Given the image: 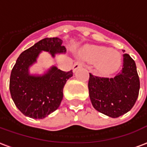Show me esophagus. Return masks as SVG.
Masks as SVG:
<instances>
[{
	"instance_id": "esophagus-1",
	"label": "esophagus",
	"mask_w": 147,
	"mask_h": 147,
	"mask_svg": "<svg viewBox=\"0 0 147 147\" xmlns=\"http://www.w3.org/2000/svg\"><path fill=\"white\" fill-rule=\"evenodd\" d=\"M81 67H82V63L80 62V61H76L73 65V71H76L77 69L81 68Z\"/></svg>"
}]
</instances>
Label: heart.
<instances>
[{"instance_id": "b5f03b06", "label": "heart", "mask_w": 147, "mask_h": 147, "mask_svg": "<svg viewBox=\"0 0 147 147\" xmlns=\"http://www.w3.org/2000/svg\"><path fill=\"white\" fill-rule=\"evenodd\" d=\"M81 55L89 62L98 61L97 68L103 73H111L120 66V56L107 47L88 45L81 51Z\"/></svg>"}]
</instances>
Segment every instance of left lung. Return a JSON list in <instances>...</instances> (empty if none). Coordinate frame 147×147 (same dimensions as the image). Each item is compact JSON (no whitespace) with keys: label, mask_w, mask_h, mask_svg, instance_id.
I'll return each mask as SVG.
<instances>
[{"label":"left lung","mask_w":147,"mask_h":147,"mask_svg":"<svg viewBox=\"0 0 147 147\" xmlns=\"http://www.w3.org/2000/svg\"><path fill=\"white\" fill-rule=\"evenodd\" d=\"M123 69L114 78H104L89 73L88 87L92 106L101 113L112 117L128 113L138 98L140 78L135 61L123 55Z\"/></svg>","instance_id":"8db88e82"}]
</instances>
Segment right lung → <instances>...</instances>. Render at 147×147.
I'll use <instances>...</instances> for the list:
<instances>
[{
    "mask_svg": "<svg viewBox=\"0 0 147 147\" xmlns=\"http://www.w3.org/2000/svg\"><path fill=\"white\" fill-rule=\"evenodd\" d=\"M42 51L55 57L56 54L65 53L66 49L59 38L42 39L20 55L10 77V92L15 106L24 116L32 119L45 118L59 108L64 86L73 76L72 70L63 71L55 66L41 76L31 75L29 68Z\"/></svg>",
    "mask_w": 147,
    "mask_h": 147,
    "instance_id": "obj_1",
    "label": "right lung"
}]
</instances>
